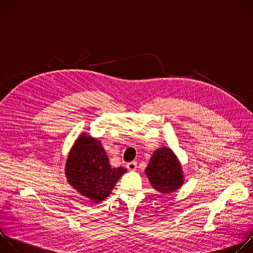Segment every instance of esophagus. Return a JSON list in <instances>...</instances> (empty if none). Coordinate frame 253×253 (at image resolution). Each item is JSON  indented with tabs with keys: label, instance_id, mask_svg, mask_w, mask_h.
<instances>
[{
	"label": "esophagus",
	"instance_id": "34e87169",
	"mask_svg": "<svg viewBox=\"0 0 253 253\" xmlns=\"http://www.w3.org/2000/svg\"><path fill=\"white\" fill-rule=\"evenodd\" d=\"M126 167H127V169H128V170H130V171H134V170H136V168H137V162H135V161H133V162H129V163H127Z\"/></svg>",
	"mask_w": 253,
	"mask_h": 253
}]
</instances>
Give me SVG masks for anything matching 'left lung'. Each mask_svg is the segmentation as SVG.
Listing matches in <instances>:
<instances>
[{"label":"left lung","mask_w":253,"mask_h":253,"mask_svg":"<svg viewBox=\"0 0 253 253\" xmlns=\"http://www.w3.org/2000/svg\"><path fill=\"white\" fill-rule=\"evenodd\" d=\"M146 174L153 188L161 193H171L183 184L181 165L167 147L159 148L153 153Z\"/></svg>","instance_id":"left-lung-1"}]
</instances>
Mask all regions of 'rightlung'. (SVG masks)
<instances>
[{
	"instance_id": "right-lung-1",
	"label": "right lung",
	"mask_w": 253,
	"mask_h": 253,
	"mask_svg": "<svg viewBox=\"0 0 253 253\" xmlns=\"http://www.w3.org/2000/svg\"><path fill=\"white\" fill-rule=\"evenodd\" d=\"M68 182L83 196L99 203L109 195L124 167L112 168L101 142L82 134L71 149L66 163Z\"/></svg>"
}]
</instances>
